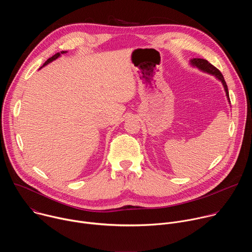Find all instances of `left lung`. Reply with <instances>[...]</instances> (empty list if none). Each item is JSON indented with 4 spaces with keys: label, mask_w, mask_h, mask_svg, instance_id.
Returning <instances> with one entry per match:
<instances>
[{
    "label": "left lung",
    "mask_w": 252,
    "mask_h": 252,
    "mask_svg": "<svg viewBox=\"0 0 252 252\" xmlns=\"http://www.w3.org/2000/svg\"><path fill=\"white\" fill-rule=\"evenodd\" d=\"M190 64L193 65V66L198 67L199 69L205 71V73H207V74H209V75L214 76L219 81H220V82L222 83V85H223V88H224V91H225L227 99H228V101L230 102L227 85H226V83H225V81H224V78H223L222 74L220 73V71L217 67H215L214 65H212L208 61L203 60V59H191V60H190Z\"/></svg>",
    "instance_id": "1"
}]
</instances>
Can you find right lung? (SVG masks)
<instances>
[{
    "instance_id": "right-lung-1",
    "label": "right lung",
    "mask_w": 252,
    "mask_h": 252,
    "mask_svg": "<svg viewBox=\"0 0 252 252\" xmlns=\"http://www.w3.org/2000/svg\"><path fill=\"white\" fill-rule=\"evenodd\" d=\"M65 53H66V52H65V51H62V52H61V53H57V54H56V55H54V56H53V57H52V58H50V59H48V60H47V62H46V63H44V64H43V66H45V65H47V64H48V63H51V62H53V61H55V60H57V59H58V58H59V57H61V55H62V54H65ZM41 68H42V67H41Z\"/></svg>"
}]
</instances>
